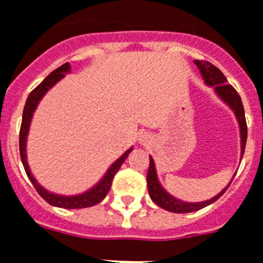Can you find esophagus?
Here are the masks:
<instances>
[{
    "instance_id": "34e87169",
    "label": "esophagus",
    "mask_w": 263,
    "mask_h": 263,
    "mask_svg": "<svg viewBox=\"0 0 263 263\" xmlns=\"http://www.w3.org/2000/svg\"><path fill=\"white\" fill-rule=\"evenodd\" d=\"M148 139H149V136L145 135V134H143V135L139 136V140H140V143H143V144H147V143L149 142Z\"/></svg>"
}]
</instances>
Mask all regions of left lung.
<instances>
[{"label":"left lung","mask_w":263,"mask_h":263,"mask_svg":"<svg viewBox=\"0 0 263 263\" xmlns=\"http://www.w3.org/2000/svg\"><path fill=\"white\" fill-rule=\"evenodd\" d=\"M194 63H195L196 67L199 68V72L200 74H202L204 83H206L207 85H210V87H214L215 93H217L218 96H219V98L233 109L234 114H235V118H237L238 120L240 131V158H243L245 145H246V139H248V125H246L245 109L243 104H242V100H240V96L238 95L237 90L234 89L233 85L227 84V79L224 77V74L222 73L215 65H213L211 63L204 60H194ZM234 176H235V174H234ZM231 182H233V179H231ZM230 183H229L227 187H224L218 195H215L214 198H211V199L196 203L183 202V200L176 199L173 195H170V194L163 189L162 184L159 183L158 175H156V168L155 163H154V159L149 156V167L148 173H147L148 194L149 196H151L152 202H155L159 207H162V209H164V210L167 211H171V213H193V211H198L200 210V209H203V207L209 206V204L214 203L215 200L219 199L220 196L223 195L224 191H226V190L229 189V186H230Z\"/></svg>","instance_id":"obj_1"}]
</instances>
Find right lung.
I'll return each mask as SVG.
<instances>
[{
    "instance_id": "add662e5",
    "label": "right lung",
    "mask_w": 263,
    "mask_h": 263,
    "mask_svg": "<svg viewBox=\"0 0 263 263\" xmlns=\"http://www.w3.org/2000/svg\"><path fill=\"white\" fill-rule=\"evenodd\" d=\"M68 72H70V65L69 63H65L64 65H61V67H59L57 69L53 70L49 76H46L45 79H44L43 83L39 84V85L30 92L28 99H26L25 107H24L23 112V123H21V129H20V155H21V162H23L24 164L26 175H28V178L30 179V182H32V184L34 186V189L37 190V193L41 195V198H44V199L49 203V204H52V206L61 207V209H85V207H90L95 206V204H98V203H100L101 200L107 196L108 191H109V189H111L112 186V180H114L115 175H116V173H118L119 168L121 167V164L124 163L127 156L129 155V152L132 151V148L127 149V151H125L124 154H123V155H121L120 158L108 168L105 175L103 176V179H101L96 186H93L92 189L85 191V193L79 194V195L64 196L49 193V191L44 189L43 186H40L39 182L33 178L32 173H30L29 170V165H28V160H26V138H28V132H29V125L30 121H32L33 114L36 111L40 100H41L44 95H45L57 81H60Z\"/></svg>"
}]
</instances>
